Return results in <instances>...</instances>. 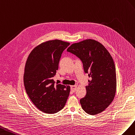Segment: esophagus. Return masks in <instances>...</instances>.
<instances>
[{
  "mask_svg": "<svg viewBox=\"0 0 135 135\" xmlns=\"http://www.w3.org/2000/svg\"><path fill=\"white\" fill-rule=\"evenodd\" d=\"M77 88H78V85H72L71 86V89L72 91H75L77 89Z\"/></svg>",
  "mask_w": 135,
  "mask_h": 135,
  "instance_id": "1",
  "label": "esophagus"
}]
</instances>
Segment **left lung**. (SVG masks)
<instances>
[{
    "mask_svg": "<svg viewBox=\"0 0 135 135\" xmlns=\"http://www.w3.org/2000/svg\"><path fill=\"white\" fill-rule=\"evenodd\" d=\"M67 51L80 59L85 72L91 78L86 86V95L80 100L82 109L90 115L102 113L116 93V70L112 56L102 44L91 39L73 44Z\"/></svg>",
    "mask_w": 135,
    "mask_h": 135,
    "instance_id": "obj_1",
    "label": "left lung"
}]
</instances>
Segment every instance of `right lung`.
<instances>
[{
    "instance_id": "1",
    "label": "right lung",
    "mask_w": 135,
    "mask_h": 135,
    "mask_svg": "<svg viewBox=\"0 0 135 135\" xmlns=\"http://www.w3.org/2000/svg\"><path fill=\"white\" fill-rule=\"evenodd\" d=\"M70 45L59 40L46 41L36 46L27 59L24 75L25 90L42 112L57 113L67 102L70 86L55 85L53 77L58 70L61 54Z\"/></svg>"
}]
</instances>
